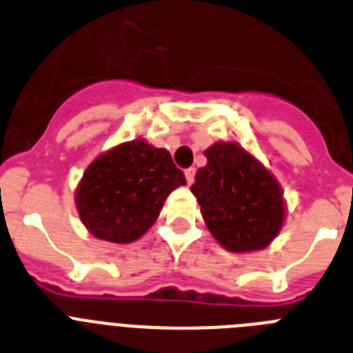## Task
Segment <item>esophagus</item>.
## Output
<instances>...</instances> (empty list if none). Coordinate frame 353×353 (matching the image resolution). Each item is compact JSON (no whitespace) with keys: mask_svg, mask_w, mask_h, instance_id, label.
I'll return each instance as SVG.
<instances>
[{"mask_svg":"<svg viewBox=\"0 0 353 353\" xmlns=\"http://www.w3.org/2000/svg\"><path fill=\"white\" fill-rule=\"evenodd\" d=\"M185 177H186V183H188V185H192V183H194V179H195V168L194 167L186 168Z\"/></svg>","mask_w":353,"mask_h":353,"instance_id":"obj_1","label":"esophagus"}]
</instances>
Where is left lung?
<instances>
[{
    "instance_id": "1",
    "label": "left lung",
    "mask_w": 353,
    "mask_h": 353,
    "mask_svg": "<svg viewBox=\"0 0 353 353\" xmlns=\"http://www.w3.org/2000/svg\"><path fill=\"white\" fill-rule=\"evenodd\" d=\"M192 194L211 236L229 252L268 247L286 220L277 177L238 142H214L204 151Z\"/></svg>"
}]
</instances>
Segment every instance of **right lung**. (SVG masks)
Listing matches in <instances>:
<instances>
[{"label": "right lung", "instance_id": "right-lung-1", "mask_svg": "<svg viewBox=\"0 0 353 353\" xmlns=\"http://www.w3.org/2000/svg\"><path fill=\"white\" fill-rule=\"evenodd\" d=\"M186 185L167 149L143 139L112 147L87 167L74 192L87 231L110 243H131L152 228L167 197Z\"/></svg>", "mask_w": 353, "mask_h": 353}]
</instances>
